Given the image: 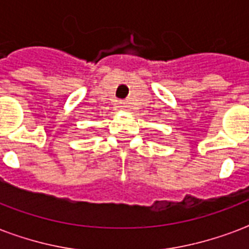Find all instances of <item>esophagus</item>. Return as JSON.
<instances>
[{
    "instance_id": "obj_1",
    "label": "esophagus",
    "mask_w": 249,
    "mask_h": 249,
    "mask_svg": "<svg viewBox=\"0 0 249 249\" xmlns=\"http://www.w3.org/2000/svg\"><path fill=\"white\" fill-rule=\"evenodd\" d=\"M119 107H123V108H124V107H126L125 102H119Z\"/></svg>"
}]
</instances>
